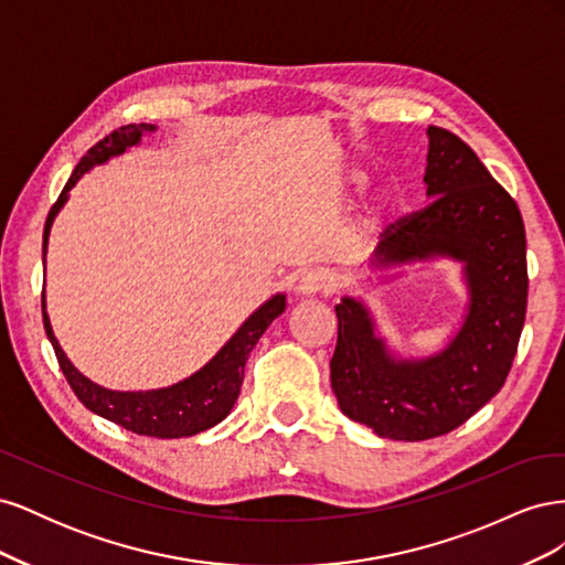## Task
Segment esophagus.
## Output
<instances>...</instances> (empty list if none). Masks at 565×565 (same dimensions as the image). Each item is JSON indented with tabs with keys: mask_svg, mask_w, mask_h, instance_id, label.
Masks as SVG:
<instances>
[{
	"mask_svg": "<svg viewBox=\"0 0 565 565\" xmlns=\"http://www.w3.org/2000/svg\"><path fill=\"white\" fill-rule=\"evenodd\" d=\"M332 287V276L328 270H309L303 273V276L299 278V285H297V292L303 295V297H313V295H320V292H330Z\"/></svg>",
	"mask_w": 565,
	"mask_h": 565,
	"instance_id": "obj_1",
	"label": "esophagus"
}]
</instances>
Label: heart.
Returning <instances> with one entry per match:
<instances>
[{
  "label": "heart",
  "mask_w": 565,
  "mask_h": 565,
  "mask_svg": "<svg viewBox=\"0 0 565 565\" xmlns=\"http://www.w3.org/2000/svg\"><path fill=\"white\" fill-rule=\"evenodd\" d=\"M391 210V200L388 198H382L380 202H377V207H374L361 224H358V235L361 237H370V235H374L377 233V228L382 226V221H384V216H386V212Z\"/></svg>",
  "instance_id": "heart-1"
}]
</instances>
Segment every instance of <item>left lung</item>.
Wrapping results in <instances>:
<instances>
[{
    "label": "left lung",
    "instance_id": "left-lung-1",
    "mask_svg": "<svg viewBox=\"0 0 565 565\" xmlns=\"http://www.w3.org/2000/svg\"><path fill=\"white\" fill-rule=\"evenodd\" d=\"M426 136L431 202L382 233L370 268L459 262L469 292L465 322L436 355L398 358L361 299L347 295L334 306L330 377L341 413L391 440L450 434L478 413L514 363L527 303L525 228L514 198L459 136L440 127Z\"/></svg>",
    "mask_w": 565,
    "mask_h": 565
}]
</instances>
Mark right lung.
Wrapping results in <instances>:
<instances>
[{
    "mask_svg": "<svg viewBox=\"0 0 565 565\" xmlns=\"http://www.w3.org/2000/svg\"><path fill=\"white\" fill-rule=\"evenodd\" d=\"M156 129H158L156 125L119 127L113 134H108L104 141H98L94 148L87 150V156L79 160L75 172L71 174V179H67L63 193L58 195L56 204L51 207L46 216L44 243H42L44 256H46L51 224H54L56 214L67 202L71 188L87 174L92 167L104 164L115 156H122L127 148L141 143L143 134H150ZM282 311H285V295L270 297L241 324V328H237V332L226 341L224 349H221L207 365L200 367L195 374H191V377L179 384L156 388V391H110L84 377V374L67 361V355L63 353L54 330H51V322L46 316V299L42 292V316H44L46 337L56 351L58 365L65 374L67 384H71L82 405L92 409L94 415L122 426L127 431H134L139 436H152V438L195 436L200 431L212 429V426H216L221 419H226L237 396H241V386L245 380V363L252 349L256 347L259 337L268 330V324Z\"/></svg>",
    "mask_w": 565,
    "mask_h": 565,
    "instance_id": "obj_1",
    "label": "right lung"
}]
</instances>
